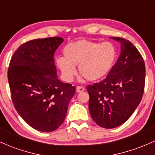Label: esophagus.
<instances>
[{"label":"esophagus","instance_id":"1","mask_svg":"<svg viewBox=\"0 0 155 155\" xmlns=\"http://www.w3.org/2000/svg\"><path fill=\"white\" fill-rule=\"evenodd\" d=\"M85 91V89H84V87H76V92L77 93H81V92H84Z\"/></svg>","mask_w":155,"mask_h":155}]
</instances>
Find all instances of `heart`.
<instances>
[{"label": "heart", "mask_w": 155, "mask_h": 155, "mask_svg": "<svg viewBox=\"0 0 155 155\" xmlns=\"http://www.w3.org/2000/svg\"><path fill=\"white\" fill-rule=\"evenodd\" d=\"M64 57L56 59V64L66 81H71L76 73L88 81L103 79L113 68L116 59L115 47L110 42H100L79 40L68 44L63 49Z\"/></svg>", "instance_id": "b5f03b06"}]
</instances>
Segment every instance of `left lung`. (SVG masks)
Returning <instances> with one entry per match:
<instances>
[{
    "mask_svg": "<svg viewBox=\"0 0 155 155\" xmlns=\"http://www.w3.org/2000/svg\"><path fill=\"white\" fill-rule=\"evenodd\" d=\"M120 44V54L103 81L88 85L89 110L96 124L113 129L125 123L140 104L145 85L143 59L132 42L110 37Z\"/></svg>",
    "mask_w": 155,
    "mask_h": 155,
    "instance_id": "1",
    "label": "left lung"
}]
</instances>
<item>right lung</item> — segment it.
Returning <instances> with one entry per match:
<instances>
[{
  "label": "right lung",
  "instance_id": "right-lung-1",
  "mask_svg": "<svg viewBox=\"0 0 155 155\" xmlns=\"http://www.w3.org/2000/svg\"><path fill=\"white\" fill-rule=\"evenodd\" d=\"M62 37L37 39L18 48L10 61L8 81L12 99L22 118L40 132L63 123L76 87L58 79L54 53Z\"/></svg>",
  "mask_w": 155,
  "mask_h": 155
}]
</instances>
